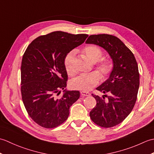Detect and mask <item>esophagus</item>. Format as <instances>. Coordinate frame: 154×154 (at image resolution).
Segmentation results:
<instances>
[{"label":"esophagus","mask_w":154,"mask_h":154,"mask_svg":"<svg viewBox=\"0 0 154 154\" xmlns=\"http://www.w3.org/2000/svg\"><path fill=\"white\" fill-rule=\"evenodd\" d=\"M81 94L82 96H87V97L91 96V94L89 93L85 92V91H81Z\"/></svg>","instance_id":"34e87169"}]
</instances>
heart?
Listing matches in <instances>:
<instances>
[{
    "label": "heart",
    "mask_w": 154,
    "mask_h": 154,
    "mask_svg": "<svg viewBox=\"0 0 154 154\" xmlns=\"http://www.w3.org/2000/svg\"><path fill=\"white\" fill-rule=\"evenodd\" d=\"M83 53L91 63H95L99 61L103 56V51L97 45H87L83 49ZM75 51L71 50L66 55L64 60L65 70L69 75H73L75 73L73 67V60ZM96 71L89 74L80 75L74 78L70 82V86L73 89L83 91H89L93 89L99 83L100 77H105L108 76L112 70V63L109 60H102L98 62L94 66Z\"/></svg>",
    "instance_id": "1"
}]
</instances>
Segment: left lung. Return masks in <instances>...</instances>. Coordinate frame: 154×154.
Instances as JSON below:
<instances>
[{"label":"left lung","mask_w":154,"mask_h":154,"mask_svg":"<svg viewBox=\"0 0 154 154\" xmlns=\"http://www.w3.org/2000/svg\"><path fill=\"white\" fill-rule=\"evenodd\" d=\"M86 44H93L105 50L113 61L109 78L97 88L103 97L92 94L96 106L90 112L94 123L103 128H111L121 123L135 105L140 86L138 64L132 52L119 38L109 34L91 35ZM108 100H105V97Z\"/></svg>","instance_id":"1"}]
</instances>
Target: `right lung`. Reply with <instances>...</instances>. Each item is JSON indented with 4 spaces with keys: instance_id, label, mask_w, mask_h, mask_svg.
Masks as SVG:
<instances>
[{
    "instance_id": "1",
    "label": "right lung",
    "mask_w": 154,
    "mask_h": 154,
    "mask_svg": "<svg viewBox=\"0 0 154 154\" xmlns=\"http://www.w3.org/2000/svg\"><path fill=\"white\" fill-rule=\"evenodd\" d=\"M87 34L56 31L32 41L22 57L21 93L29 116L45 128L63 124L69 108L79 99L78 91H67L66 55L85 41ZM63 90L64 94L57 96Z\"/></svg>"
}]
</instances>
